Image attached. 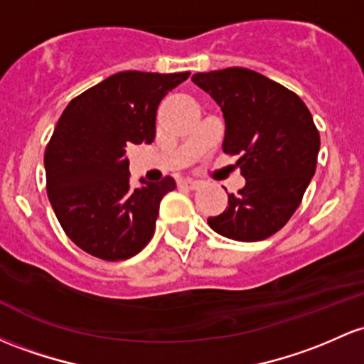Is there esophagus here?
Returning <instances> with one entry per match:
<instances>
[{"label": "esophagus", "mask_w": 364, "mask_h": 364, "mask_svg": "<svg viewBox=\"0 0 364 364\" xmlns=\"http://www.w3.org/2000/svg\"><path fill=\"white\" fill-rule=\"evenodd\" d=\"M181 185L185 186V188H188V190H198L200 183L193 181V179H185V181H181Z\"/></svg>", "instance_id": "esophagus-1"}]
</instances>
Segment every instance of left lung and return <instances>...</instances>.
I'll use <instances>...</instances> for the list:
<instances>
[{
    "label": "left lung",
    "instance_id": "left-lung-1",
    "mask_svg": "<svg viewBox=\"0 0 364 364\" xmlns=\"http://www.w3.org/2000/svg\"><path fill=\"white\" fill-rule=\"evenodd\" d=\"M210 95L226 124L223 150L238 155L245 186L207 219L215 233L259 242L287 225L316 171L319 133L301 98L259 72L230 69L191 77Z\"/></svg>",
    "mask_w": 364,
    "mask_h": 364
}]
</instances>
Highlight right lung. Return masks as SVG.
<instances>
[{
	"instance_id": "1",
	"label": "right lung",
	"mask_w": 364,
	"mask_h": 364,
	"mask_svg": "<svg viewBox=\"0 0 364 364\" xmlns=\"http://www.w3.org/2000/svg\"><path fill=\"white\" fill-rule=\"evenodd\" d=\"M188 75L119 72L60 115L45 154L48 198L67 237L85 252L124 261L154 237L159 205L176 181L139 179L141 186L133 188L126 149L154 141L159 103Z\"/></svg>"
}]
</instances>
